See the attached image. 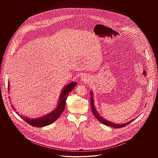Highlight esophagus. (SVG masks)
<instances>
[{
    "mask_svg": "<svg viewBox=\"0 0 158 158\" xmlns=\"http://www.w3.org/2000/svg\"><path fill=\"white\" fill-rule=\"evenodd\" d=\"M82 81L86 82H87V81H88V79H87V78H86L85 76V77L83 76V77H82Z\"/></svg>",
    "mask_w": 158,
    "mask_h": 158,
    "instance_id": "obj_1",
    "label": "esophagus"
}]
</instances>
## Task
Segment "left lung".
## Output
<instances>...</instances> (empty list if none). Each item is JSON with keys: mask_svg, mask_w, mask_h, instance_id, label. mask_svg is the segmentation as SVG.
Segmentation results:
<instances>
[{"mask_svg": "<svg viewBox=\"0 0 158 158\" xmlns=\"http://www.w3.org/2000/svg\"><path fill=\"white\" fill-rule=\"evenodd\" d=\"M90 106H91V109H92V111L93 114L95 115V117H96V118L99 121H100L101 123L104 124L106 126H110L111 127L115 128H118L124 127L126 126H127L128 124H130L131 122H132L134 120L133 119L132 120L128 122L127 123H124V124H115L113 123L112 122H110L109 121L106 120L104 119V118H102V117H101L99 114L97 113L95 106H94V98H93V95L92 93L90 92Z\"/></svg>", "mask_w": 158, "mask_h": 158, "instance_id": "obj_1", "label": "left lung"}]
</instances>
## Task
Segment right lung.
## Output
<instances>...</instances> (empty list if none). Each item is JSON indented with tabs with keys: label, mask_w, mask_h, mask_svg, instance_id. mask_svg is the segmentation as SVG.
<instances>
[{
	"label": "right lung",
	"mask_w": 158,
	"mask_h": 158,
	"mask_svg": "<svg viewBox=\"0 0 158 158\" xmlns=\"http://www.w3.org/2000/svg\"><path fill=\"white\" fill-rule=\"evenodd\" d=\"M8 88L9 90V82H8ZM77 83L76 82H72L68 84L67 86L64 88V89L63 90V92L61 94L60 99H59V102L58 104V105L57 108L53 111L52 113H49L48 114L44 115L43 117L39 118L37 119H30L29 118L27 117H23V116H20L19 114H18L15 111L16 114H18V115L21 117L23 119V120L25 121L28 124H29L31 126H34V127H44L46 126H48L53 122H54L56 120L58 119V118L60 116L61 113L63 112L65 106H66V98L69 95V94L70 92L74 89V88L76 86ZM12 107L13 108L14 110H15L14 107L12 105Z\"/></svg>",
	"instance_id": "right-lung-1"
}]
</instances>
